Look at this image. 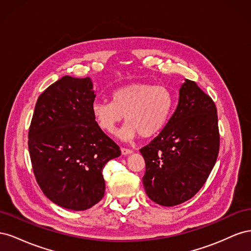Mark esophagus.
Instances as JSON below:
<instances>
[{"label":"esophagus","mask_w":251,"mask_h":251,"mask_svg":"<svg viewBox=\"0 0 251 251\" xmlns=\"http://www.w3.org/2000/svg\"><path fill=\"white\" fill-rule=\"evenodd\" d=\"M133 153V150L131 149H126V148H121V154L123 155H130Z\"/></svg>","instance_id":"obj_1"}]
</instances>
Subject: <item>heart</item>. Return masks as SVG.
<instances>
[{
  "instance_id": "b5f03b06",
  "label": "heart",
  "mask_w": 251,
  "mask_h": 251,
  "mask_svg": "<svg viewBox=\"0 0 251 251\" xmlns=\"http://www.w3.org/2000/svg\"><path fill=\"white\" fill-rule=\"evenodd\" d=\"M112 101L96 100L91 110L102 131L113 133L125 118L126 125L120 131L123 139H133L141 135L153 137L168 124L175 104L172 91L164 86L136 82L113 91Z\"/></svg>"
}]
</instances>
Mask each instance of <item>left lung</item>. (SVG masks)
Segmentation results:
<instances>
[{"mask_svg":"<svg viewBox=\"0 0 251 251\" xmlns=\"http://www.w3.org/2000/svg\"><path fill=\"white\" fill-rule=\"evenodd\" d=\"M219 147L216 104L195 81L185 79L169 123L140 150L146 161L142 182L149 198L162 206L193 198L215 166Z\"/></svg>","mask_w":251,"mask_h":251,"instance_id":"1","label":"left lung"}]
</instances>
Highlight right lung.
<instances>
[{"mask_svg": "<svg viewBox=\"0 0 251 251\" xmlns=\"http://www.w3.org/2000/svg\"><path fill=\"white\" fill-rule=\"evenodd\" d=\"M89 77H62L39 96L28 148L37 184L53 203L86 210L104 195L102 169L119 147L95 121Z\"/></svg>", "mask_w": 251, "mask_h": 251, "instance_id": "obj_1", "label": "right lung"}]
</instances>
